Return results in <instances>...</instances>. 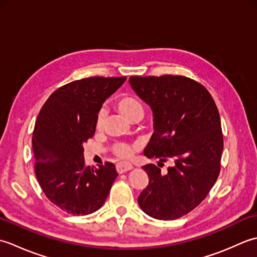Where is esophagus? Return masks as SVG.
<instances>
[{
  "mask_svg": "<svg viewBox=\"0 0 257 257\" xmlns=\"http://www.w3.org/2000/svg\"><path fill=\"white\" fill-rule=\"evenodd\" d=\"M133 168H134L133 165H130V163H121V162H120V163H117V166H116V169H117V171H118L119 174H122L124 172L130 171Z\"/></svg>",
  "mask_w": 257,
  "mask_h": 257,
  "instance_id": "obj_1",
  "label": "esophagus"
}]
</instances>
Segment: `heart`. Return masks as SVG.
<instances>
[{
    "label": "heart",
    "mask_w": 257,
    "mask_h": 257,
    "mask_svg": "<svg viewBox=\"0 0 257 257\" xmlns=\"http://www.w3.org/2000/svg\"><path fill=\"white\" fill-rule=\"evenodd\" d=\"M117 108L125 118L130 120V121L137 116H144L145 112L143 103L139 101V99L133 96H124L122 98H120L117 102ZM106 116L107 112L103 108L98 111L96 117V127L98 129L102 128L103 123H105ZM134 150L135 147L128 144H117L113 147V152L119 158H121V159H129V158L133 156Z\"/></svg>",
    "instance_id": "obj_1"
}]
</instances>
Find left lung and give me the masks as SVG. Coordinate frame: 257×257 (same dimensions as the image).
<instances>
[{
	"instance_id": "obj_1",
	"label": "left lung",
	"mask_w": 257,
	"mask_h": 257,
	"mask_svg": "<svg viewBox=\"0 0 257 257\" xmlns=\"http://www.w3.org/2000/svg\"><path fill=\"white\" fill-rule=\"evenodd\" d=\"M129 84L154 113L152 137L144 154L174 166L161 173L143 167L149 184L138 198L146 214L158 220L179 219L205 199L220 173L223 151L221 119L205 87L183 76H132Z\"/></svg>"
}]
</instances>
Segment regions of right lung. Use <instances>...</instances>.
<instances>
[{
  "instance_id": "add662e5",
  "label": "right lung",
  "mask_w": 257,
  "mask_h": 257,
  "mask_svg": "<svg viewBox=\"0 0 257 257\" xmlns=\"http://www.w3.org/2000/svg\"><path fill=\"white\" fill-rule=\"evenodd\" d=\"M127 77H90L55 90L38 113L32 145L35 174L52 203L74 215L100 209L118 173L113 163L86 167L83 145L102 103Z\"/></svg>"
}]
</instances>
